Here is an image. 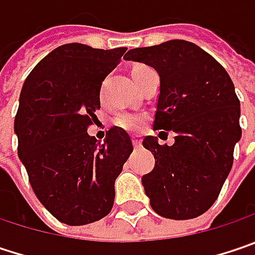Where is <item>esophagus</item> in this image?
Returning a JSON list of instances; mask_svg holds the SVG:
<instances>
[{"mask_svg": "<svg viewBox=\"0 0 255 255\" xmlns=\"http://www.w3.org/2000/svg\"><path fill=\"white\" fill-rule=\"evenodd\" d=\"M132 142H133V146H135V148H140V145H142V142H140L139 136L132 137Z\"/></svg>", "mask_w": 255, "mask_h": 255, "instance_id": "34e87169", "label": "esophagus"}]
</instances>
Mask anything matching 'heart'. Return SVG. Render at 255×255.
<instances>
[{
    "label": "heart",
    "mask_w": 255,
    "mask_h": 255,
    "mask_svg": "<svg viewBox=\"0 0 255 255\" xmlns=\"http://www.w3.org/2000/svg\"><path fill=\"white\" fill-rule=\"evenodd\" d=\"M145 68H148V66H145V65H135L133 69H132V74H136V72L145 69ZM113 123L116 126H119V128L125 129V130L135 132L142 125V118L136 116V115H130V113H120V115H118L116 118L113 119Z\"/></svg>",
    "instance_id": "obj_1"
}]
</instances>
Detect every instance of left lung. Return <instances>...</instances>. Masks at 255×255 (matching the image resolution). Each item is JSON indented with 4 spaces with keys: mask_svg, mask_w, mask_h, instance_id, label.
Wrapping results in <instances>:
<instances>
[{
    "mask_svg": "<svg viewBox=\"0 0 255 255\" xmlns=\"http://www.w3.org/2000/svg\"><path fill=\"white\" fill-rule=\"evenodd\" d=\"M126 61L159 74L154 130H173L171 146L143 139L155 161L142 177L151 208L168 219H193L218 199L241 137L240 100L225 68L186 40L130 49Z\"/></svg>",
    "mask_w": 255,
    "mask_h": 255,
    "instance_id": "obj_1",
    "label": "left lung"
}]
</instances>
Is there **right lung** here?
<instances>
[{
  "mask_svg": "<svg viewBox=\"0 0 255 255\" xmlns=\"http://www.w3.org/2000/svg\"><path fill=\"white\" fill-rule=\"evenodd\" d=\"M125 52L62 45L23 85L14 122L18 156L40 203L66 225H87L110 213L115 181L133 151L130 136L116 126L101 145L87 133L97 120L101 82Z\"/></svg>",
  "mask_w": 255,
  "mask_h": 255,
  "instance_id": "obj_1",
  "label": "right lung"
}]
</instances>
